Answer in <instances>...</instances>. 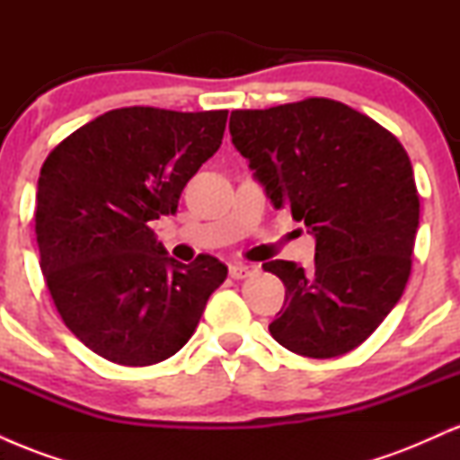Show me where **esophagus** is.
I'll return each mask as SVG.
<instances>
[{
  "label": "esophagus",
  "mask_w": 460,
  "mask_h": 460,
  "mask_svg": "<svg viewBox=\"0 0 460 460\" xmlns=\"http://www.w3.org/2000/svg\"><path fill=\"white\" fill-rule=\"evenodd\" d=\"M252 272H255V268L246 266V263H231L229 266V274L234 279H246V277H251Z\"/></svg>",
  "instance_id": "obj_1"
}]
</instances>
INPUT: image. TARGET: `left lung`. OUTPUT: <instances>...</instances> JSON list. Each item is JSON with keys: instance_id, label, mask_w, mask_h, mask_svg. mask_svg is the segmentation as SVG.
I'll use <instances>...</instances> for the list:
<instances>
[{"instance_id": "1", "label": "left lung", "mask_w": 460, "mask_h": 460, "mask_svg": "<svg viewBox=\"0 0 460 460\" xmlns=\"http://www.w3.org/2000/svg\"><path fill=\"white\" fill-rule=\"evenodd\" d=\"M229 131L274 208L292 209L315 237L307 270L263 263L285 285L270 335L311 358L355 350L398 305L411 274L420 197L404 146L369 116L318 97L235 110Z\"/></svg>"}]
</instances>
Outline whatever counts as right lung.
Segmentation results:
<instances>
[{"label": "right lung", "mask_w": 460, "mask_h": 460, "mask_svg": "<svg viewBox=\"0 0 460 460\" xmlns=\"http://www.w3.org/2000/svg\"><path fill=\"white\" fill-rule=\"evenodd\" d=\"M226 110L120 108L49 153L36 192L40 270L68 331L119 366L181 350L226 279L212 255L168 257L149 223L223 145Z\"/></svg>", "instance_id": "add662e5"}]
</instances>
